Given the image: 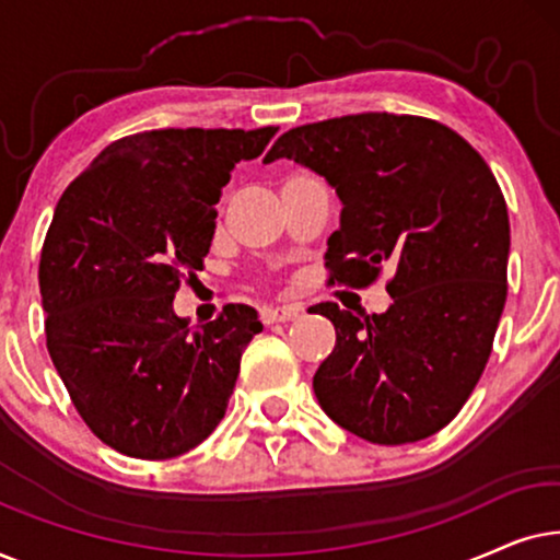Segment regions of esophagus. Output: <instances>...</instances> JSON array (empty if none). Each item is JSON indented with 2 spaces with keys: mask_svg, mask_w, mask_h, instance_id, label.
<instances>
[{
  "mask_svg": "<svg viewBox=\"0 0 560 560\" xmlns=\"http://www.w3.org/2000/svg\"><path fill=\"white\" fill-rule=\"evenodd\" d=\"M298 313H301V305L298 303H288V305H265L259 311L265 324H280V320H293Z\"/></svg>",
  "mask_w": 560,
  "mask_h": 560,
  "instance_id": "34e87169",
  "label": "esophagus"
}]
</instances>
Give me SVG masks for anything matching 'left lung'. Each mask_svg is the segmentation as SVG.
<instances>
[{"instance_id":"8db88e82","label":"left lung","mask_w":560,"mask_h":560,"mask_svg":"<svg viewBox=\"0 0 560 560\" xmlns=\"http://www.w3.org/2000/svg\"><path fill=\"white\" fill-rule=\"evenodd\" d=\"M295 160L341 201L334 280L393 270L385 313L318 303L336 347L313 374L320 408L359 439L400 446L451 423L485 372L508 298L510 219L492 171L454 129L366 112L288 129L265 163Z\"/></svg>"}]
</instances>
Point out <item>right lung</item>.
<instances>
[{"label": "right lung", "mask_w": 560, "mask_h": 560, "mask_svg": "<svg viewBox=\"0 0 560 560\" xmlns=\"http://www.w3.org/2000/svg\"><path fill=\"white\" fill-rule=\"evenodd\" d=\"M278 127L121 137L63 190L40 255L45 336L75 410L106 446L173 458L221 423L257 311L190 328L173 298L209 255L221 188Z\"/></svg>", "instance_id": "right-lung-1"}]
</instances>
